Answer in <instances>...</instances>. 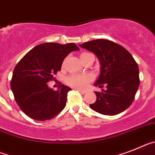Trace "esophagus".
I'll use <instances>...</instances> for the list:
<instances>
[{
    "mask_svg": "<svg viewBox=\"0 0 155 155\" xmlns=\"http://www.w3.org/2000/svg\"><path fill=\"white\" fill-rule=\"evenodd\" d=\"M77 91H79L81 94H86L87 92V91H84V90H81V89H77Z\"/></svg>",
    "mask_w": 155,
    "mask_h": 155,
    "instance_id": "esophagus-1",
    "label": "esophagus"
}]
</instances>
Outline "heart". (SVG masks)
<instances>
[{
	"instance_id": "b5f03b06",
	"label": "heart",
	"mask_w": 155,
	"mask_h": 155,
	"mask_svg": "<svg viewBox=\"0 0 155 155\" xmlns=\"http://www.w3.org/2000/svg\"><path fill=\"white\" fill-rule=\"evenodd\" d=\"M89 53H82L80 54V58H83ZM93 79V76L91 74H83V75H79V74H73L68 76L66 79V83L70 87L77 89L85 88L88 83Z\"/></svg>"
}]
</instances>
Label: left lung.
Masks as SVG:
<instances>
[{"mask_svg": "<svg viewBox=\"0 0 155 155\" xmlns=\"http://www.w3.org/2000/svg\"><path fill=\"white\" fill-rule=\"evenodd\" d=\"M85 48L97 56L101 74L94 85L106 86L105 91L95 92L97 100L91 109L102 115H115L131 105L140 85L139 67L130 53L111 40L99 39L83 43Z\"/></svg>", "mask_w": 155, "mask_h": 155, "instance_id": "left-lung-1", "label": "left lung"}]
</instances>
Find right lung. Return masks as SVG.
<instances>
[{
    "mask_svg": "<svg viewBox=\"0 0 155 155\" xmlns=\"http://www.w3.org/2000/svg\"><path fill=\"white\" fill-rule=\"evenodd\" d=\"M79 50L73 43H45L36 46L16 64L11 88L16 103L25 115L44 121L64 109L67 94L72 89L61 84L58 91H53L48 83L61 70L67 55Z\"/></svg>",
    "mask_w": 155,
    "mask_h": 155,
    "instance_id": "1",
    "label": "right lung"
}]
</instances>
